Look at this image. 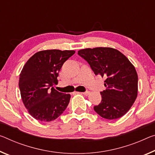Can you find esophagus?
<instances>
[{
    "instance_id": "obj_1",
    "label": "esophagus",
    "mask_w": 155,
    "mask_h": 155,
    "mask_svg": "<svg viewBox=\"0 0 155 155\" xmlns=\"http://www.w3.org/2000/svg\"><path fill=\"white\" fill-rule=\"evenodd\" d=\"M77 93H81V94H84L85 96H87L88 94H90V92H89V91H86V92H77Z\"/></svg>"
}]
</instances>
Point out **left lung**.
<instances>
[{
    "label": "left lung",
    "mask_w": 155,
    "mask_h": 155,
    "mask_svg": "<svg viewBox=\"0 0 155 155\" xmlns=\"http://www.w3.org/2000/svg\"><path fill=\"white\" fill-rule=\"evenodd\" d=\"M78 54L89 63L96 75L106 78V90L101 92V101L94 107V111L110 120L126 114L138 92V76L128 58L111 48L83 49Z\"/></svg>",
    "instance_id": "8db88e82"
}]
</instances>
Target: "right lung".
Wrapping results in <instances>:
<instances>
[{
  "instance_id": "1",
  "label": "right lung",
  "mask_w": 155,
  "mask_h": 155,
  "mask_svg": "<svg viewBox=\"0 0 155 155\" xmlns=\"http://www.w3.org/2000/svg\"><path fill=\"white\" fill-rule=\"evenodd\" d=\"M75 51L48 50L29 58L19 77L21 99L28 112L43 122L54 121L68 107L71 96L56 90L61 67Z\"/></svg>"
}]
</instances>
